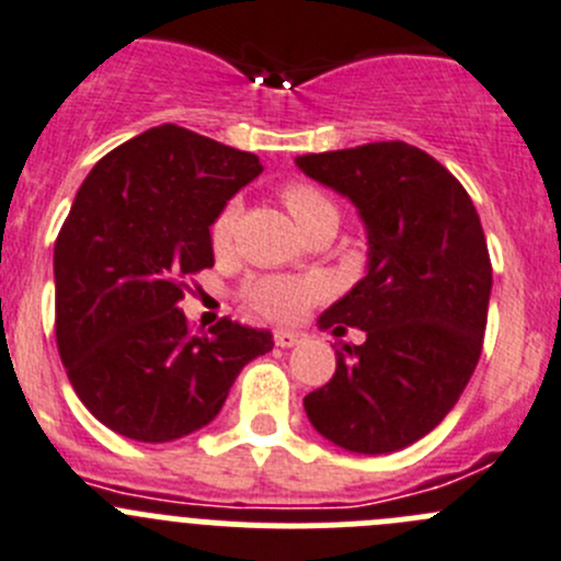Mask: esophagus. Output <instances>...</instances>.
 <instances>
[{"instance_id": "1", "label": "esophagus", "mask_w": 561, "mask_h": 561, "mask_svg": "<svg viewBox=\"0 0 561 561\" xmlns=\"http://www.w3.org/2000/svg\"><path fill=\"white\" fill-rule=\"evenodd\" d=\"M274 343L282 348H293V345L301 343V334L298 332H274Z\"/></svg>"}]
</instances>
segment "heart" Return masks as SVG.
Masks as SVG:
<instances>
[{
	"instance_id": "1",
	"label": "heart",
	"mask_w": 561,
	"mask_h": 561,
	"mask_svg": "<svg viewBox=\"0 0 561 561\" xmlns=\"http://www.w3.org/2000/svg\"><path fill=\"white\" fill-rule=\"evenodd\" d=\"M282 202L290 209L293 221L298 224V229L316 227V224L334 221L337 224V207H334L332 198L323 191H318L316 185H307V182H293L282 191ZM240 209L238 204H229L221 209V216L213 224V249L218 254L229 251L234 238V227H238ZM251 307L256 312H263L271 321H293L301 312L307 310L312 298H316V287L310 282L298 279H282V276H268V279L251 282L249 290Z\"/></svg>"
}]
</instances>
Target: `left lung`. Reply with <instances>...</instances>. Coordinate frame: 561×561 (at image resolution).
Listing matches in <instances>:
<instances>
[{"instance_id":"8db88e82","label":"left lung","mask_w":561,"mask_h":561,"mask_svg":"<svg viewBox=\"0 0 561 561\" xmlns=\"http://www.w3.org/2000/svg\"><path fill=\"white\" fill-rule=\"evenodd\" d=\"M310 180L357 207L365 276L318 327L365 332L343 345L332 379L305 399L321 437L354 454H392L426 437L473 376L493 265L457 176L404 140L296 157Z\"/></svg>"}]
</instances>
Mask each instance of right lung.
<instances>
[{
	"instance_id": "1",
	"label": "right lung",
	"mask_w": 561,
	"mask_h": 561,
	"mask_svg": "<svg viewBox=\"0 0 561 561\" xmlns=\"http://www.w3.org/2000/svg\"><path fill=\"white\" fill-rule=\"evenodd\" d=\"M238 151L176 124L127 140L93 165L55 243L60 359L99 423L171 443L216 421L240 370L274 348L268 329H187V276L209 268V227L260 176Z\"/></svg>"
}]
</instances>
